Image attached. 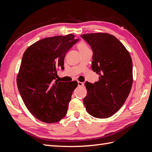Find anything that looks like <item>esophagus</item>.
Wrapping results in <instances>:
<instances>
[{
	"instance_id": "1",
	"label": "esophagus",
	"mask_w": 152,
	"mask_h": 152,
	"mask_svg": "<svg viewBox=\"0 0 152 152\" xmlns=\"http://www.w3.org/2000/svg\"><path fill=\"white\" fill-rule=\"evenodd\" d=\"M84 83L83 82H81V81H77V85H78L79 87H81V86H83Z\"/></svg>"
}]
</instances>
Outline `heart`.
Listing matches in <instances>:
<instances>
[{"label":"heart","mask_w":152,"mask_h":152,"mask_svg":"<svg viewBox=\"0 0 152 152\" xmlns=\"http://www.w3.org/2000/svg\"><path fill=\"white\" fill-rule=\"evenodd\" d=\"M77 49H78L80 53H83V52L85 51V50H87L90 49L88 48V47L83 42H80L79 44L77 45Z\"/></svg>","instance_id":"obj_1"}]
</instances>
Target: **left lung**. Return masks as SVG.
<instances>
[{
	"instance_id": "1",
	"label": "left lung",
	"mask_w": 152,
	"mask_h": 152,
	"mask_svg": "<svg viewBox=\"0 0 152 152\" xmlns=\"http://www.w3.org/2000/svg\"><path fill=\"white\" fill-rule=\"evenodd\" d=\"M93 51L92 69L99 75L94 84L85 83L87 94L83 103L88 113L96 118H110L125 102L133 83L129 52L115 37L106 33L81 35Z\"/></svg>"
}]
</instances>
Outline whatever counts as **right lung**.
<instances>
[{
  "label": "right lung",
  "mask_w": 152,
  "mask_h": 152,
  "mask_svg": "<svg viewBox=\"0 0 152 152\" xmlns=\"http://www.w3.org/2000/svg\"><path fill=\"white\" fill-rule=\"evenodd\" d=\"M75 35L45 38L30 45L22 57L17 77L19 92L34 117L54 123L67 112L77 81L64 83L56 80L57 71L64 69L65 54L78 41Z\"/></svg>",
  "instance_id": "1"
}]
</instances>
